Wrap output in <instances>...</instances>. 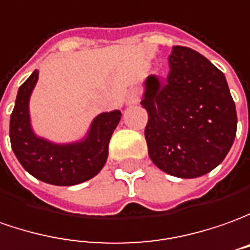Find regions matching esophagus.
<instances>
[{"mask_svg": "<svg viewBox=\"0 0 250 250\" xmlns=\"http://www.w3.org/2000/svg\"><path fill=\"white\" fill-rule=\"evenodd\" d=\"M139 103V93L137 90H131L127 96V104L128 105H134V104Z\"/></svg>", "mask_w": 250, "mask_h": 250, "instance_id": "1", "label": "esophagus"}]
</instances>
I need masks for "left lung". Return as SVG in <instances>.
<instances>
[{
    "mask_svg": "<svg viewBox=\"0 0 250 250\" xmlns=\"http://www.w3.org/2000/svg\"><path fill=\"white\" fill-rule=\"evenodd\" d=\"M167 81L147 76L141 105L154 166L178 178H197L218 167L237 134V111L223 72L203 54L174 46Z\"/></svg>",
    "mask_w": 250,
    "mask_h": 250,
    "instance_id": "obj_1",
    "label": "left lung"
}]
</instances>
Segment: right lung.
I'll use <instances>...</instances> for the list:
<instances>
[{"label": "right lung", "mask_w": 250, "mask_h": 250, "mask_svg": "<svg viewBox=\"0 0 250 250\" xmlns=\"http://www.w3.org/2000/svg\"><path fill=\"white\" fill-rule=\"evenodd\" d=\"M37 81L38 71H34L19 87L9 125L13 153L25 171L42 182L72 186L89 181L103 169L108 159V145L122 113L112 111L98 115L81 142L52 144L38 138L30 125L28 101Z\"/></svg>", "instance_id": "1"}]
</instances>
